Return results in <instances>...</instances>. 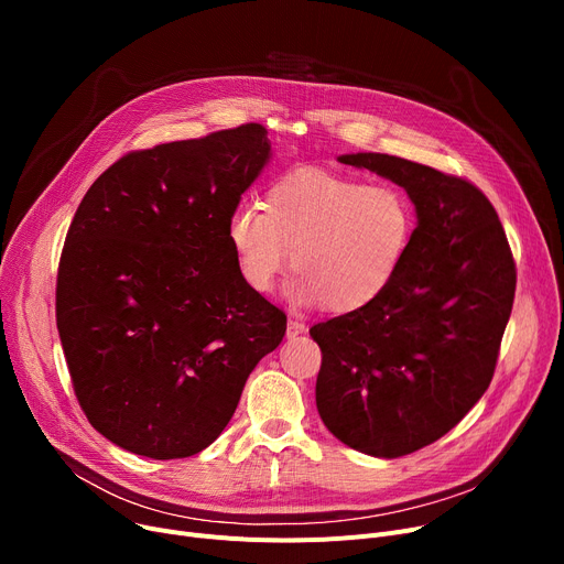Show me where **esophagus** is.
Segmentation results:
<instances>
[{"label":"esophagus","instance_id":"1","mask_svg":"<svg viewBox=\"0 0 564 564\" xmlns=\"http://www.w3.org/2000/svg\"><path fill=\"white\" fill-rule=\"evenodd\" d=\"M306 332V324L304 322H300V319H288V338H294V336H300V334H304Z\"/></svg>","mask_w":564,"mask_h":564}]
</instances>
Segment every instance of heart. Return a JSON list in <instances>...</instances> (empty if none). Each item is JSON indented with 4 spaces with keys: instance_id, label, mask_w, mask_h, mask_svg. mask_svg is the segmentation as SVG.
Returning <instances> with one entry per match:
<instances>
[{
    "instance_id": "obj_1",
    "label": "heart",
    "mask_w": 564,
    "mask_h": 564,
    "mask_svg": "<svg viewBox=\"0 0 564 564\" xmlns=\"http://www.w3.org/2000/svg\"><path fill=\"white\" fill-rule=\"evenodd\" d=\"M258 203L242 200L226 235L237 270L256 292H272L292 262V300L354 313L381 297L406 258L416 215L391 185H366L317 169L276 177Z\"/></svg>"
}]
</instances>
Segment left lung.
I'll return each instance as SVG.
<instances>
[{
    "mask_svg": "<svg viewBox=\"0 0 564 564\" xmlns=\"http://www.w3.org/2000/svg\"><path fill=\"white\" fill-rule=\"evenodd\" d=\"M338 162L389 177L419 217L387 292L311 329L322 423L354 451L395 459L451 432L489 389L517 267L494 205L464 177L381 153Z\"/></svg>",
    "mask_w": 564,
    "mask_h": 564,
    "instance_id": "1",
    "label": "left lung"
}]
</instances>
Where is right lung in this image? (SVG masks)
I'll list each match as a JSON object with an SVG mask.
<instances>
[{
  "label": "right lung",
  "mask_w": 564,
  "mask_h": 564,
  "mask_svg": "<svg viewBox=\"0 0 564 564\" xmlns=\"http://www.w3.org/2000/svg\"><path fill=\"white\" fill-rule=\"evenodd\" d=\"M260 123L113 162L82 198L56 276V329L82 411L118 448L200 453L285 313L237 270L226 226L270 162Z\"/></svg>",
  "instance_id": "1"
}]
</instances>
